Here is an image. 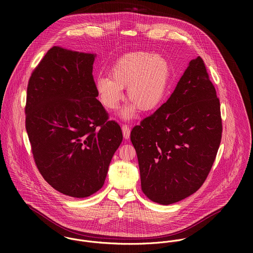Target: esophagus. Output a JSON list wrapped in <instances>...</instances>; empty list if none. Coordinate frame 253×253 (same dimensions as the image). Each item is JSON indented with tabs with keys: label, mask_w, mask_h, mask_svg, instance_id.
Masks as SVG:
<instances>
[{
	"label": "esophagus",
	"mask_w": 253,
	"mask_h": 253,
	"mask_svg": "<svg viewBox=\"0 0 253 253\" xmlns=\"http://www.w3.org/2000/svg\"><path fill=\"white\" fill-rule=\"evenodd\" d=\"M122 130H123L124 138H125V139H128V138H129V136H130V129H129L128 126H126V125H123V126H122Z\"/></svg>",
	"instance_id": "1"
}]
</instances>
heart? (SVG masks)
I'll use <instances>...</instances> for the list:
<instances>
[{
  "instance_id": "obj_1",
  "label": "heart",
  "mask_w": 253,
  "mask_h": 253,
  "mask_svg": "<svg viewBox=\"0 0 253 253\" xmlns=\"http://www.w3.org/2000/svg\"><path fill=\"white\" fill-rule=\"evenodd\" d=\"M110 74L111 78L96 79L97 97L105 108L114 110L123 98V88L126 87V99L130 103L122 110L121 116L129 120L138 109L148 113L163 103L170 84L171 65L161 54L136 51L121 57Z\"/></svg>"
}]
</instances>
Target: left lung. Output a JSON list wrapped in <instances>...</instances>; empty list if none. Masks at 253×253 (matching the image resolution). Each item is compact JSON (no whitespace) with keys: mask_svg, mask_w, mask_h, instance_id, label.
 I'll list each match as a JSON object with an SVG mask.
<instances>
[{"mask_svg":"<svg viewBox=\"0 0 253 253\" xmlns=\"http://www.w3.org/2000/svg\"><path fill=\"white\" fill-rule=\"evenodd\" d=\"M221 134L216 90L198 56L168 101L131 130L145 195L168 206L197 192L211 169Z\"/></svg>","mask_w":253,"mask_h":253,"instance_id":"8db88e82","label":"left lung"}]
</instances>
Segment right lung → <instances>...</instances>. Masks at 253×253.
<instances>
[{
  "label": "right lung",
  "mask_w": 253,
  "mask_h": 253,
  "mask_svg": "<svg viewBox=\"0 0 253 253\" xmlns=\"http://www.w3.org/2000/svg\"><path fill=\"white\" fill-rule=\"evenodd\" d=\"M95 56L53 46L27 87L25 124L37 168L52 188L73 198L102 188L123 140L121 126L96 99Z\"/></svg>",
  "instance_id": "add662e5"
}]
</instances>
